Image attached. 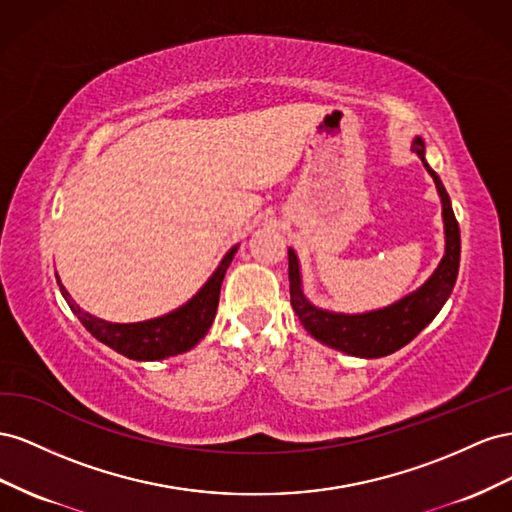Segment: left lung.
I'll use <instances>...</instances> for the list:
<instances>
[{
    "instance_id": "obj_1",
    "label": "left lung",
    "mask_w": 512,
    "mask_h": 512,
    "mask_svg": "<svg viewBox=\"0 0 512 512\" xmlns=\"http://www.w3.org/2000/svg\"><path fill=\"white\" fill-rule=\"evenodd\" d=\"M412 152L418 154L422 165L429 171L435 182L437 195L442 201V221H444V257L429 279L422 283L412 294L392 302L384 309H375L367 313H337L328 309H319L304 294L300 261L294 248H289V296L291 306L300 319L306 332L319 343L343 354L358 358H382L397 352L403 345L410 343L422 328H427L435 315L452 294L461 257V236L459 223L450 206V197L446 188L425 158V141L414 137Z\"/></svg>"
}]
</instances>
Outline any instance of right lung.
<instances>
[{
  "instance_id": "right-lung-1",
  "label": "right lung",
  "mask_w": 512,
  "mask_h": 512,
  "mask_svg": "<svg viewBox=\"0 0 512 512\" xmlns=\"http://www.w3.org/2000/svg\"><path fill=\"white\" fill-rule=\"evenodd\" d=\"M238 246L240 244L229 248L225 257L221 259V264H218V268L206 281V285H203L186 304H182L180 309L154 319L137 321V324H113V321H105L83 311L81 306L70 298L66 287L60 281V276H55L70 311L79 317V321L92 337H96L100 343L109 345L115 352L130 360H165L193 349L208 334L216 315L225 272L231 264L233 255L238 253Z\"/></svg>"
}]
</instances>
